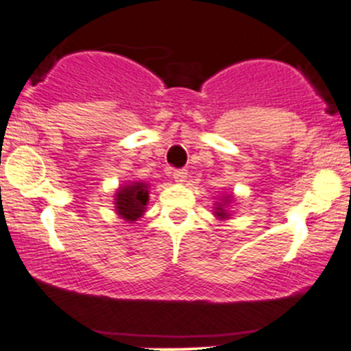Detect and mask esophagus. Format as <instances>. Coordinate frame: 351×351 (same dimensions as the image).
Wrapping results in <instances>:
<instances>
[{
    "mask_svg": "<svg viewBox=\"0 0 351 351\" xmlns=\"http://www.w3.org/2000/svg\"><path fill=\"white\" fill-rule=\"evenodd\" d=\"M186 175H189L186 169H175V171H173V178H175L176 183L186 182Z\"/></svg>",
    "mask_w": 351,
    "mask_h": 351,
    "instance_id": "34e87169",
    "label": "esophagus"
}]
</instances>
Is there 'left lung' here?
Segmentation results:
<instances>
[{
    "instance_id": "obj_1",
    "label": "left lung",
    "mask_w": 351,
    "mask_h": 351,
    "mask_svg": "<svg viewBox=\"0 0 351 351\" xmlns=\"http://www.w3.org/2000/svg\"><path fill=\"white\" fill-rule=\"evenodd\" d=\"M232 204H234V195L232 193H221V198L214 204V217L217 221H229L232 215Z\"/></svg>"
}]
</instances>
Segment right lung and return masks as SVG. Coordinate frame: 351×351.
<instances>
[{
  "label": "right lung",
  "instance_id": "obj_1",
  "mask_svg": "<svg viewBox=\"0 0 351 351\" xmlns=\"http://www.w3.org/2000/svg\"><path fill=\"white\" fill-rule=\"evenodd\" d=\"M149 202V185L144 182H129L119 186L113 197L115 212L120 219L134 224L146 212Z\"/></svg>",
  "mask_w": 351,
  "mask_h": 351
}]
</instances>
